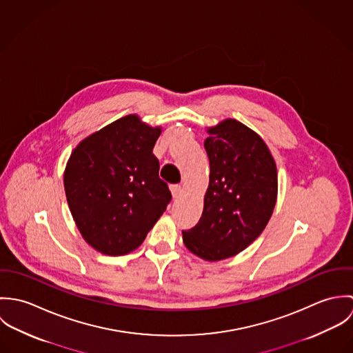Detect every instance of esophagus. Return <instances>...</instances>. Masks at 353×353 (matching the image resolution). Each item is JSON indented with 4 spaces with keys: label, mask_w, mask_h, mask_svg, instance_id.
Returning <instances> with one entry per match:
<instances>
[{
    "label": "esophagus",
    "mask_w": 353,
    "mask_h": 353,
    "mask_svg": "<svg viewBox=\"0 0 353 353\" xmlns=\"http://www.w3.org/2000/svg\"><path fill=\"white\" fill-rule=\"evenodd\" d=\"M170 190H171L174 199H178V197L182 194V188H181L179 185H171V186H170Z\"/></svg>",
    "instance_id": "34e87169"
}]
</instances>
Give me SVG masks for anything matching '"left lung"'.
Masks as SVG:
<instances>
[{
	"instance_id": "8db88e82",
	"label": "left lung",
	"mask_w": 353,
	"mask_h": 353,
	"mask_svg": "<svg viewBox=\"0 0 353 353\" xmlns=\"http://www.w3.org/2000/svg\"><path fill=\"white\" fill-rule=\"evenodd\" d=\"M208 133L203 210L182 235L193 254L220 261L245 250L265 230L277 199V170L266 144L243 123L225 119Z\"/></svg>"
}]
</instances>
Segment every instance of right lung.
Wrapping results in <instances>:
<instances>
[{"label":"right lung","instance_id":"add662e5","mask_svg":"<svg viewBox=\"0 0 353 353\" xmlns=\"http://www.w3.org/2000/svg\"><path fill=\"white\" fill-rule=\"evenodd\" d=\"M159 136V128L128 115L72 152L63 176L66 200L83 238L98 252L137 249L171 201L152 153Z\"/></svg>","mask_w":353,"mask_h":353}]
</instances>
